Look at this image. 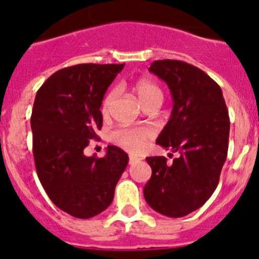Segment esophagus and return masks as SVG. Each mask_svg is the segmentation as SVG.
Listing matches in <instances>:
<instances>
[{
    "mask_svg": "<svg viewBox=\"0 0 259 259\" xmlns=\"http://www.w3.org/2000/svg\"><path fill=\"white\" fill-rule=\"evenodd\" d=\"M138 161H139V159L135 158V156H133V155L129 156V164H130V165H133V164H137Z\"/></svg>",
    "mask_w": 259,
    "mask_h": 259,
    "instance_id": "34e87169",
    "label": "esophagus"
}]
</instances>
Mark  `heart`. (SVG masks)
<instances>
[{
  "mask_svg": "<svg viewBox=\"0 0 259 259\" xmlns=\"http://www.w3.org/2000/svg\"><path fill=\"white\" fill-rule=\"evenodd\" d=\"M134 91L137 93L140 103L143 105L148 104L154 99L163 100V91L156 83L150 80H138L134 85ZM116 91L111 90L106 94L101 104V113L108 114L113 105ZM151 138V130L146 127H120L111 133V140L116 145L132 153H139L145 148L146 142Z\"/></svg>",
  "mask_w": 259,
  "mask_h": 259,
  "instance_id": "obj_1",
  "label": "heart"
}]
</instances>
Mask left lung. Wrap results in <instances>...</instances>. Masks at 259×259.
<instances>
[{
	"mask_svg": "<svg viewBox=\"0 0 259 259\" xmlns=\"http://www.w3.org/2000/svg\"><path fill=\"white\" fill-rule=\"evenodd\" d=\"M169 86L173 110L156 144L179 153L173 163L146 158L151 178L144 198L158 213L180 218L202 207L218 185L227 159L229 115L218 83L179 60H158L149 67Z\"/></svg>",
	"mask_w": 259,
	"mask_h": 259,
	"instance_id": "8db88e82",
	"label": "left lung"
}]
</instances>
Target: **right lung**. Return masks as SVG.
Wrapping results in <instances>:
<instances>
[{
  "label": "right lung",
  "mask_w": 259,
  "mask_h": 259,
  "mask_svg": "<svg viewBox=\"0 0 259 259\" xmlns=\"http://www.w3.org/2000/svg\"><path fill=\"white\" fill-rule=\"evenodd\" d=\"M125 64H81L52 74L36 94L31 115L36 171L57 208L91 218L114 199L129 156L109 145L104 158L86 156L103 126L104 95Z\"/></svg>",
  "instance_id": "obj_1"
}]
</instances>
